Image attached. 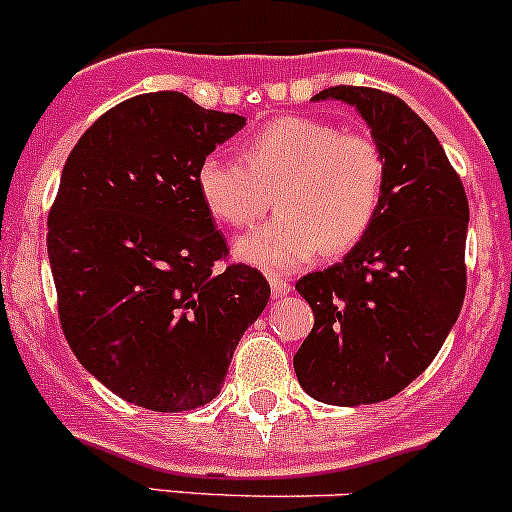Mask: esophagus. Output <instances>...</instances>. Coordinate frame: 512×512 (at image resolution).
Here are the masks:
<instances>
[{"label": "esophagus", "instance_id": "esophagus-1", "mask_svg": "<svg viewBox=\"0 0 512 512\" xmlns=\"http://www.w3.org/2000/svg\"><path fill=\"white\" fill-rule=\"evenodd\" d=\"M268 283H271L273 298H283V295L291 293V283L283 281V278L276 276V273H271V276H268Z\"/></svg>", "mask_w": 512, "mask_h": 512}]
</instances>
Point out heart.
I'll return each instance as SVG.
<instances>
[{
	"mask_svg": "<svg viewBox=\"0 0 512 512\" xmlns=\"http://www.w3.org/2000/svg\"><path fill=\"white\" fill-rule=\"evenodd\" d=\"M382 150L362 133L303 115L263 125L241 147V165L221 155L199 160L194 184L204 209L226 226H251L273 204L278 217L241 236L234 256L286 273L320 254L337 256L372 229L384 197Z\"/></svg>",
	"mask_w": 512,
	"mask_h": 512,
	"instance_id": "obj_1",
	"label": "heart"
}]
</instances>
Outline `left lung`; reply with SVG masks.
<instances>
[{
  "mask_svg": "<svg viewBox=\"0 0 512 512\" xmlns=\"http://www.w3.org/2000/svg\"><path fill=\"white\" fill-rule=\"evenodd\" d=\"M313 100H340L360 113L387 175L365 239L295 283L315 325L293 367L318 402H384L431 365L461 313L468 199L439 138L402 98L333 86Z\"/></svg>",
  "mask_w": 512,
  "mask_h": 512,
  "instance_id": "1",
  "label": "left lung"
}]
</instances>
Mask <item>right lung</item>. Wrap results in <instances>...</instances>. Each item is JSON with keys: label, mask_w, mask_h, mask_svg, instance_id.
Returning a JSON list of instances; mask_svg holds the SVG:
<instances>
[{"label": "right lung", "mask_w": 512, "mask_h": 512, "mask_svg": "<svg viewBox=\"0 0 512 512\" xmlns=\"http://www.w3.org/2000/svg\"><path fill=\"white\" fill-rule=\"evenodd\" d=\"M244 125L184 93H145L100 115L63 165L46 236L63 335L135 407L212 402L268 303L256 268H214L226 241L194 184L199 160Z\"/></svg>", "instance_id": "right-lung-1"}]
</instances>
